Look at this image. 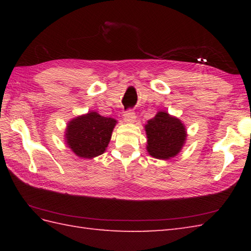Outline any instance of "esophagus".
<instances>
[{
	"mask_svg": "<svg viewBox=\"0 0 251 251\" xmlns=\"http://www.w3.org/2000/svg\"><path fill=\"white\" fill-rule=\"evenodd\" d=\"M124 122L126 123H135L136 122V114L132 110H128L124 114Z\"/></svg>",
	"mask_w": 251,
	"mask_h": 251,
	"instance_id": "1",
	"label": "esophagus"
}]
</instances>
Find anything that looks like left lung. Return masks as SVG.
I'll use <instances>...</instances> for the list:
<instances>
[{
	"label": "left lung",
	"instance_id": "left-lung-1",
	"mask_svg": "<svg viewBox=\"0 0 251 251\" xmlns=\"http://www.w3.org/2000/svg\"><path fill=\"white\" fill-rule=\"evenodd\" d=\"M145 130L148 153L159 159H169L178 155L188 137L182 121L163 110L147 122Z\"/></svg>",
	"mask_w": 251,
	"mask_h": 251
}]
</instances>
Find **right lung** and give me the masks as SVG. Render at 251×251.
<instances>
[{"instance_id": "1", "label": "right lung", "mask_w": 251, "mask_h": 251, "mask_svg": "<svg viewBox=\"0 0 251 251\" xmlns=\"http://www.w3.org/2000/svg\"><path fill=\"white\" fill-rule=\"evenodd\" d=\"M117 121L95 111L68 122L65 131L67 147L81 158H94L103 154L109 146Z\"/></svg>"}]
</instances>
